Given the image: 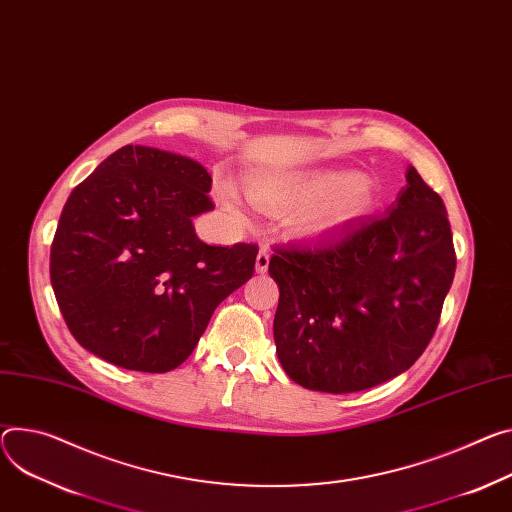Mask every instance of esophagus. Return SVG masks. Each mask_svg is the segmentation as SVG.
<instances>
[{"mask_svg": "<svg viewBox=\"0 0 512 512\" xmlns=\"http://www.w3.org/2000/svg\"><path fill=\"white\" fill-rule=\"evenodd\" d=\"M269 267V249L267 247H261L259 253H257V259H255V269L259 273H265Z\"/></svg>", "mask_w": 512, "mask_h": 512, "instance_id": "obj_1", "label": "esophagus"}]
</instances>
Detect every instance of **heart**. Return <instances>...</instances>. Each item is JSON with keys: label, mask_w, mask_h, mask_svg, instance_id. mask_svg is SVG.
<instances>
[{"label": "heart", "mask_w": 512, "mask_h": 512, "mask_svg": "<svg viewBox=\"0 0 512 512\" xmlns=\"http://www.w3.org/2000/svg\"><path fill=\"white\" fill-rule=\"evenodd\" d=\"M226 210L237 212L230 188L220 190ZM251 200L267 210H288L308 202L292 220L300 235H322L374 208L371 183L357 173H316L306 177H267L251 185Z\"/></svg>", "instance_id": "obj_1"}]
</instances>
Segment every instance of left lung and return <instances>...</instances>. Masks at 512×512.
I'll list each match as a JSON object with an SVG mask.
<instances>
[{
    "label": "left lung",
    "instance_id": "obj_1",
    "mask_svg": "<svg viewBox=\"0 0 512 512\" xmlns=\"http://www.w3.org/2000/svg\"><path fill=\"white\" fill-rule=\"evenodd\" d=\"M273 251L277 357L296 384L329 394L380 386L421 357L455 275L445 204L414 167L384 216Z\"/></svg>",
    "mask_w": 512,
    "mask_h": 512
}]
</instances>
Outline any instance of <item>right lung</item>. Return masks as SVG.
I'll use <instances>...</instances> for the list:
<instances>
[{"label":"right lung","mask_w":512,"mask_h":512,"mask_svg":"<svg viewBox=\"0 0 512 512\" xmlns=\"http://www.w3.org/2000/svg\"><path fill=\"white\" fill-rule=\"evenodd\" d=\"M188 157L126 145L71 192L51 247V284L75 341L134 371L192 355L216 306L255 271L259 247H212L192 218L214 208Z\"/></svg>","instance_id":"right-lung-1"}]
</instances>
